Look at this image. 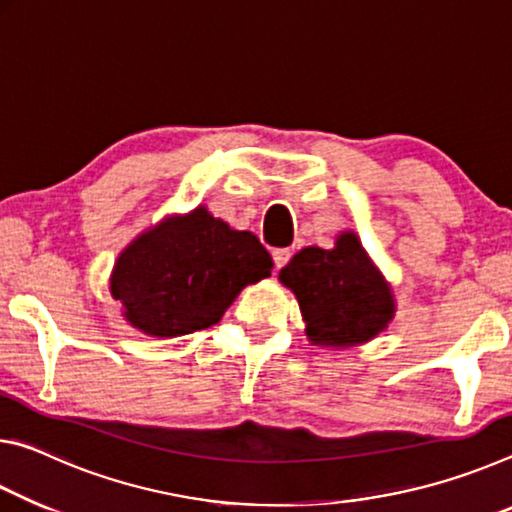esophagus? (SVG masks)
Returning <instances> with one entry per match:
<instances>
[{
	"label": "esophagus",
	"mask_w": 512,
	"mask_h": 512,
	"mask_svg": "<svg viewBox=\"0 0 512 512\" xmlns=\"http://www.w3.org/2000/svg\"><path fill=\"white\" fill-rule=\"evenodd\" d=\"M272 258H274V267L276 270H281L283 265H286L290 258H292V251L290 249H274L272 251Z\"/></svg>",
	"instance_id": "34e87169"
}]
</instances>
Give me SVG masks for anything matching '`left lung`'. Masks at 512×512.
<instances>
[{
	"label": "left lung",
	"instance_id": "1",
	"mask_svg": "<svg viewBox=\"0 0 512 512\" xmlns=\"http://www.w3.org/2000/svg\"><path fill=\"white\" fill-rule=\"evenodd\" d=\"M279 279L297 295L315 345H358L383 331L395 313L390 288L354 233H342L335 249H301Z\"/></svg>",
	"mask_w": 512,
	"mask_h": 512
}]
</instances>
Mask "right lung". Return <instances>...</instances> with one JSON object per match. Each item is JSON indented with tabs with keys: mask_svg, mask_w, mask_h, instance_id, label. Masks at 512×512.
<instances>
[{
	"mask_svg": "<svg viewBox=\"0 0 512 512\" xmlns=\"http://www.w3.org/2000/svg\"><path fill=\"white\" fill-rule=\"evenodd\" d=\"M270 274L272 256L254 233L233 231L197 208L124 249L111 292L136 329L172 338L217 324L247 283Z\"/></svg>",
	"mask_w": 512,
	"mask_h": 512,
	"instance_id": "1",
	"label": "right lung"
}]
</instances>
